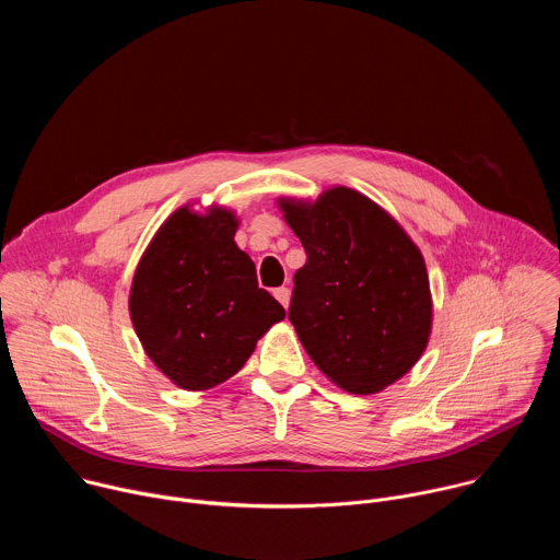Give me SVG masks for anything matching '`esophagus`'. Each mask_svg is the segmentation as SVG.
<instances>
[{
  "mask_svg": "<svg viewBox=\"0 0 560 560\" xmlns=\"http://www.w3.org/2000/svg\"><path fill=\"white\" fill-rule=\"evenodd\" d=\"M275 296H277V301H279L283 307L290 305V290H288V288H277V290H275Z\"/></svg>",
  "mask_w": 560,
  "mask_h": 560,
  "instance_id": "obj_1",
  "label": "esophagus"
}]
</instances>
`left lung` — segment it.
<instances>
[{"mask_svg": "<svg viewBox=\"0 0 560 560\" xmlns=\"http://www.w3.org/2000/svg\"><path fill=\"white\" fill-rule=\"evenodd\" d=\"M279 208L307 255L288 316L314 365L352 394L408 374L432 332L428 268L408 232L346 186Z\"/></svg>", "mask_w": 560, "mask_h": 560, "instance_id": "left-lung-1", "label": "left lung"}]
</instances>
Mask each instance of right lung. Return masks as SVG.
I'll list each match as a JSON object with an SVG mask.
<instances>
[{"label": "right lung", "instance_id": "right-lung-1", "mask_svg": "<svg viewBox=\"0 0 560 560\" xmlns=\"http://www.w3.org/2000/svg\"><path fill=\"white\" fill-rule=\"evenodd\" d=\"M232 210H175L141 255L128 296L132 328L182 389L203 392L246 365L285 310L257 285L253 259L234 244Z\"/></svg>", "mask_w": 560, "mask_h": 560}]
</instances>
